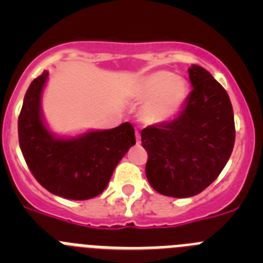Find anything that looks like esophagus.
<instances>
[{
  "instance_id": "esophagus-1",
  "label": "esophagus",
  "mask_w": 263,
  "mask_h": 263,
  "mask_svg": "<svg viewBox=\"0 0 263 263\" xmlns=\"http://www.w3.org/2000/svg\"><path fill=\"white\" fill-rule=\"evenodd\" d=\"M136 138H137V145H139V143H141V134H139L138 132L136 133Z\"/></svg>"
}]
</instances>
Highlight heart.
<instances>
[{
	"label": "heart",
	"instance_id": "1",
	"mask_svg": "<svg viewBox=\"0 0 263 263\" xmlns=\"http://www.w3.org/2000/svg\"><path fill=\"white\" fill-rule=\"evenodd\" d=\"M187 96V81L166 69L146 75L136 88L137 100L145 103L142 118L148 124H160L170 120L182 108Z\"/></svg>",
	"mask_w": 263,
	"mask_h": 263
}]
</instances>
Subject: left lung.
<instances>
[{
  "label": "left lung",
  "mask_w": 263,
  "mask_h": 263,
  "mask_svg": "<svg viewBox=\"0 0 263 263\" xmlns=\"http://www.w3.org/2000/svg\"><path fill=\"white\" fill-rule=\"evenodd\" d=\"M191 93L175 120L141 132L147 152L146 176L164 196L191 197L215 182L231 157L236 138L227 90L203 67L188 68Z\"/></svg>",
  "instance_id": "8db88e82"
}]
</instances>
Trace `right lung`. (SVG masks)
<instances>
[{
    "instance_id": "right-lung-1",
    "label": "right lung",
    "mask_w": 263,
    "mask_h": 263,
    "mask_svg": "<svg viewBox=\"0 0 263 263\" xmlns=\"http://www.w3.org/2000/svg\"><path fill=\"white\" fill-rule=\"evenodd\" d=\"M48 71L32 80L18 117L21 152L30 171L48 192L88 200L104 191L122 157L136 145L129 122L73 138L53 136L42 118L41 99Z\"/></svg>"
}]
</instances>
